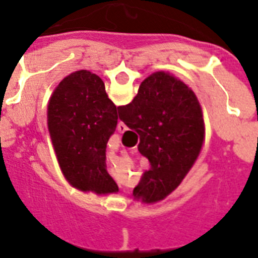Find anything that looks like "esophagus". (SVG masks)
Masks as SVG:
<instances>
[{"label":"esophagus","mask_w":258,"mask_h":258,"mask_svg":"<svg viewBox=\"0 0 258 258\" xmlns=\"http://www.w3.org/2000/svg\"><path fill=\"white\" fill-rule=\"evenodd\" d=\"M125 130H127V125H125L123 121H119V123H117V131H119V133H124Z\"/></svg>","instance_id":"obj_1"}]
</instances>
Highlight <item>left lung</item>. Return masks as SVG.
Instances as JSON below:
<instances>
[{"instance_id":"obj_1","label":"left lung","mask_w":258,"mask_h":258,"mask_svg":"<svg viewBox=\"0 0 258 258\" xmlns=\"http://www.w3.org/2000/svg\"><path fill=\"white\" fill-rule=\"evenodd\" d=\"M116 105L97 75L82 70L60 82L48 104V130L66 179L82 191L117 192L105 149L117 124Z\"/></svg>"}]
</instances>
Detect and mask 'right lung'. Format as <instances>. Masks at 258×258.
Wrapping results in <instances>:
<instances>
[{
	"label": "right lung",
	"instance_id": "1",
	"mask_svg": "<svg viewBox=\"0 0 258 258\" xmlns=\"http://www.w3.org/2000/svg\"><path fill=\"white\" fill-rule=\"evenodd\" d=\"M117 111L120 120L139 134L138 150L150 162L134 188L135 200H165L190 171L204 145V116L196 93L159 71L142 82L134 100Z\"/></svg>",
	"mask_w": 258,
	"mask_h": 258
}]
</instances>
